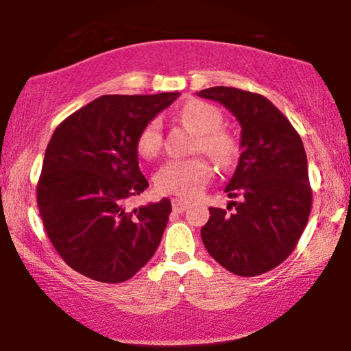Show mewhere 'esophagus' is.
Returning <instances> with one entry per match:
<instances>
[{
    "label": "esophagus",
    "instance_id": "1",
    "mask_svg": "<svg viewBox=\"0 0 351 351\" xmlns=\"http://www.w3.org/2000/svg\"><path fill=\"white\" fill-rule=\"evenodd\" d=\"M172 208H174V210H177V213H184V210L189 208V201L174 198L172 199Z\"/></svg>",
    "mask_w": 351,
    "mask_h": 351
}]
</instances>
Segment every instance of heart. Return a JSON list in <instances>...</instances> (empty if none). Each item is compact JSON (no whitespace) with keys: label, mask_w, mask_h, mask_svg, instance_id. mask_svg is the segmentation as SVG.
<instances>
[{"label":"heart","mask_w":351,"mask_h":351,"mask_svg":"<svg viewBox=\"0 0 351 351\" xmlns=\"http://www.w3.org/2000/svg\"><path fill=\"white\" fill-rule=\"evenodd\" d=\"M179 118L191 131L198 134L196 148L209 155L220 166L232 165L238 153L237 141L220 129L222 113L217 107L203 100H189L179 110ZM162 143V123L152 118L145 123L137 136V150L142 156L152 158L160 152ZM210 177V166L201 158L190 160H169L155 174V185L161 193L182 198H193Z\"/></svg>","instance_id":"heart-1"}]
</instances>
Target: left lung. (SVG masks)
Returning <instances> with one entry per match:
<instances>
[{"mask_svg":"<svg viewBox=\"0 0 351 351\" xmlns=\"http://www.w3.org/2000/svg\"><path fill=\"white\" fill-rule=\"evenodd\" d=\"M241 126L238 166L225 186L226 209L209 208L201 238L210 257L238 276H257L285 262L308 222L311 189L302 138L267 97L227 86L199 90Z\"/></svg>","mask_w":351,"mask_h":351,"instance_id":"obj_1","label":"left lung"}]
</instances>
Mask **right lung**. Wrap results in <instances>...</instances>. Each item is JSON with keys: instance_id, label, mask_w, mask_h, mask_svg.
I'll use <instances>...</instances> for the list:
<instances>
[{"instance_id": "1", "label": "right lung", "mask_w": 351, "mask_h": 351, "mask_svg": "<svg viewBox=\"0 0 351 351\" xmlns=\"http://www.w3.org/2000/svg\"><path fill=\"white\" fill-rule=\"evenodd\" d=\"M179 95H102L52 134L36 199L52 246L75 271L117 285L155 254L172 206L162 198L128 208L148 186L138 169L137 136Z\"/></svg>"}]
</instances>
